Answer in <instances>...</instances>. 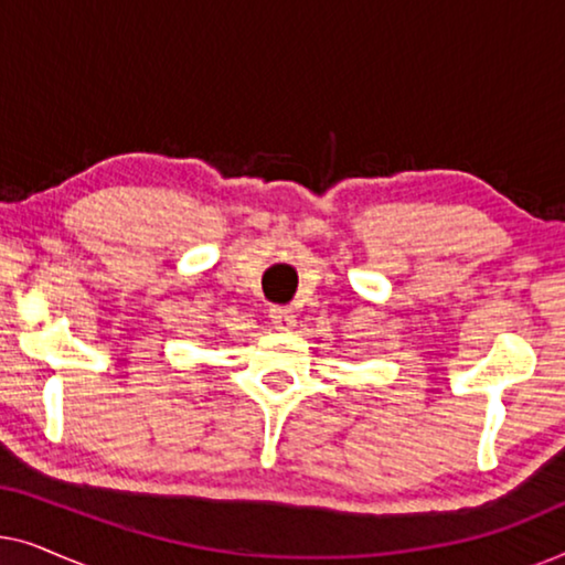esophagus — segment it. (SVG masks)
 <instances>
[{"label": "esophagus", "instance_id": "obj_1", "mask_svg": "<svg viewBox=\"0 0 565 565\" xmlns=\"http://www.w3.org/2000/svg\"><path fill=\"white\" fill-rule=\"evenodd\" d=\"M296 311L292 308H285V306H277L269 311V321H273V327L277 331H290L292 327H296Z\"/></svg>", "mask_w": 565, "mask_h": 565}]
</instances>
